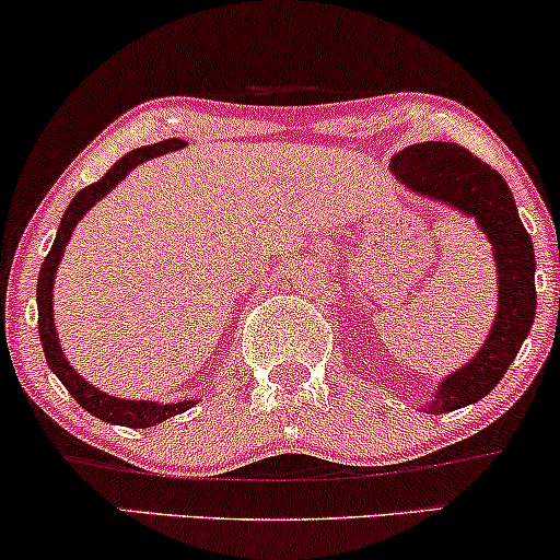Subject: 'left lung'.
Returning a JSON list of instances; mask_svg holds the SVG:
<instances>
[{"instance_id":"left-lung-1","label":"left lung","mask_w":560,"mask_h":560,"mask_svg":"<svg viewBox=\"0 0 560 560\" xmlns=\"http://www.w3.org/2000/svg\"><path fill=\"white\" fill-rule=\"evenodd\" d=\"M390 172L406 190L474 218L497 262V314L486 342L466 365L442 377L427 413L470 406L493 390L517 358L535 322V249L522 226L517 202L504 177L468 149L445 141L411 143L390 159Z\"/></svg>"}]
</instances>
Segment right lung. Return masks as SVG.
Masks as SVG:
<instances>
[{
	"mask_svg": "<svg viewBox=\"0 0 560 560\" xmlns=\"http://www.w3.org/2000/svg\"><path fill=\"white\" fill-rule=\"evenodd\" d=\"M183 147H185L183 141H174L172 138V141L154 143V147L128 151L126 156L118 159V162L107 170V174L100 179V183L79 190L77 198L69 202L61 223H58L54 246H50L46 262L40 265V275H38V293H35V301H38V334H40L43 352H46L48 368L54 370L58 381L63 383V388L74 396V401L82 406L84 411H90L92 417L103 419V422H107V424L130 427V430H147V427L162 424L164 419L174 417V413H183L187 409H192V406L198 404V398H190V401H177V404L130 401V398H118V396L105 394V390L94 388L90 381H84V377L74 370V365L67 360V354H63L61 342H58V331H56V322H54L56 270H58V265H61L63 249L69 246L71 231L77 229V223L82 221V218L90 213V210L97 206V202L103 200L107 192L115 190V187H118L122 179L128 177V172H133L138 164L149 162V159L164 156V154H170V151H179Z\"/></svg>",
	"mask_w": 560,
	"mask_h": 560,
	"instance_id": "obj_1",
	"label": "right lung"
}]
</instances>
